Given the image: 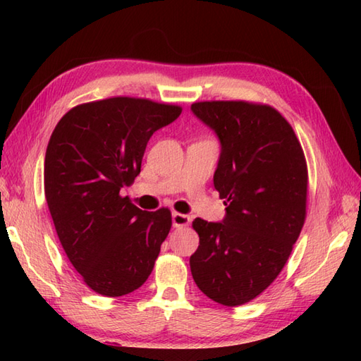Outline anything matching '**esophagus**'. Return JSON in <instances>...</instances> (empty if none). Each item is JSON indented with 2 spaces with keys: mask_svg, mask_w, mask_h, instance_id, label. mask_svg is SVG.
Masks as SVG:
<instances>
[{
  "mask_svg": "<svg viewBox=\"0 0 361 361\" xmlns=\"http://www.w3.org/2000/svg\"><path fill=\"white\" fill-rule=\"evenodd\" d=\"M190 217L186 216V214H180V212H172V225L175 228H180V226H186L189 225Z\"/></svg>",
  "mask_w": 361,
  "mask_h": 361,
  "instance_id": "esophagus-1",
  "label": "esophagus"
}]
</instances>
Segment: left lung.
<instances>
[{"instance_id":"left-lung-1","label":"left lung","mask_w":361,"mask_h":361,"mask_svg":"<svg viewBox=\"0 0 361 361\" xmlns=\"http://www.w3.org/2000/svg\"><path fill=\"white\" fill-rule=\"evenodd\" d=\"M190 111L219 137L214 188L226 206L221 221H192L200 245L190 271L206 296L234 307L286 265L305 219L307 166L293 128L271 106L214 101Z\"/></svg>"}]
</instances>
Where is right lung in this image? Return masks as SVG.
<instances>
[{"mask_svg": "<svg viewBox=\"0 0 361 361\" xmlns=\"http://www.w3.org/2000/svg\"><path fill=\"white\" fill-rule=\"evenodd\" d=\"M180 114L175 105L111 97L74 106L54 128L46 202L68 259L99 295L140 288L171 231V211H142L121 190L140 175L152 135Z\"/></svg>", "mask_w": 361, "mask_h": 361, "instance_id": "add662e5", "label": "right lung"}]
</instances>
